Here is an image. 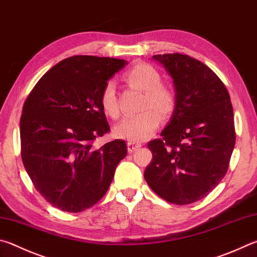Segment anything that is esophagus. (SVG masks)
<instances>
[{"instance_id":"esophagus-1","label":"esophagus","mask_w":257,"mask_h":257,"mask_svg":"<svg viewBox=\"0 0 257 257\" xmlns=\"http://www.w3.org/2000/svg\"><path fill=\"white\" fill-rule=\"evenodd\" d=\"M127 147H128V152H129V153H134L135 151H137L138 148H141L142 145H141V144H136V143H130V142H128Z\"/></svg>"}]
</instances>
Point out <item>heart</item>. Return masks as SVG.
<instances>
[{
  "instance_id": "heart-1",
  "label": "heart",
  "mask_w": 257,
  "mask_h": 257,
  "mask_svg": "<svg viewBox=\"0 0 257 257\" xmlns=\"http://www.w3.org/2000/svg\"><path fill=\"white\" fill-rule=\"evenodd\" d=\"M123 77L129 85L144 91L143 112L123 118L113 127V135L130 143H141L156 132L161 122L160 115L165 119L173 113L175 96L170 87L163 85L157 69L146 63L136 64L124 73ZM100 105L106 116L118 118V97L112 82H108L102 88Z\"/></svg>"
}]
</instances>
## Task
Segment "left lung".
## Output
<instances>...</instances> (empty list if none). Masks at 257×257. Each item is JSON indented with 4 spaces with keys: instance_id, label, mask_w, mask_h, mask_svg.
Listing matches in <instances>:
<instances>
[{
    "instance_id": "left-lung-1",
    "label": "left lung",
    "mask_w": 257,
    "mask_h": 257,
    "mask_svg": "<svg viewBox=\"0 0 257 257\" xmlns=\"http://www.w3.org/2000/svg\"><path fill=\"white\" fill-rule=\"evenodd\" d=\"M173 80L175 109L149 142L145 180L162 199L189 204L207 197L226 175L236 135L226 86L207 65L182 54L154 55Z\"/></svg>"
}]
</instances>
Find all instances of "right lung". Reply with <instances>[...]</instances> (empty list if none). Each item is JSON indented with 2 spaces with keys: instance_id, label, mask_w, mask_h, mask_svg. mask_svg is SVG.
I'll list each match as a JSON object with an SVG mask.
<instances>
[{
  "instance_id": "1",
  "label": "right lung",
  "mask_w": 257,
  "mask_h": 257,
  "mask_svg": "<svg viewBox=\"0 0 257 257\" xmlns=\"http://www.w3.org/2000/svg\"><path fill=\"white\" fill-rule=\"evenodd\" d=\"M128 63L73 56L56 64L27 97L20 120L21 157L37 191L56 208L81 212L106 193L127 155L121 139L96 148L110 130L102 88Z\"/></svg>"
}]
</instances>
